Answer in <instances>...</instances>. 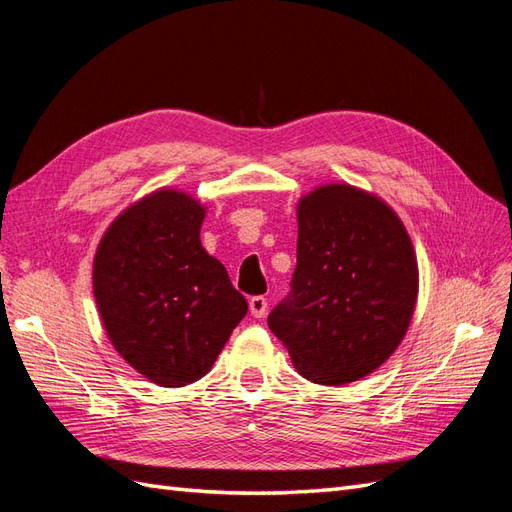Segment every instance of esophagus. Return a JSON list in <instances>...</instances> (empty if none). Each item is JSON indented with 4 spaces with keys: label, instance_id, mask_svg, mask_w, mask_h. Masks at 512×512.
I'll list each match as a JSON object with an SVG mask.
<instances>
[{
    "label": "esophagus",
    "instance_id": "34e87169",
    "mask_svg": "<svg viewBox=\"0 0 512 512\" xmlns=\"http://www.w3.org/2000/svg\"><path fill=\"white\" fill-rule=\"evenodd\" d=\"M267 299L265 297H252L250 299V312L254 318H262L267 314Z\"/></svg>",
    "mask_w": 512,
    "mask_h": 512
}]
</instances>
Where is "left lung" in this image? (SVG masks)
<instances>
[{
  "label": "left lung",
  "mask_w": 512,
  "mask_h": 512,
  "mask_svg": "<svg viewBox=\"0 0 512 512\" xmlns=\"http://www.w3.org/2000/svg\"><path fill=\"white\" fill-rule=\"evenodd\" d=\"M297 269L267 318L299 374L339 386L365 378L404 339L418 292L416 256L380 198L335 183L299 200Z\"/></svg>",
  "instance_id": "obj_1"
}]
</instances>
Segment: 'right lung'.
Returning <instances> with one entry per match:
<instances>
[{
  "instance_id": "obj_1",
  "label": "right lung",
  "mask_w": 512,
  "mask_h": 512,
  "mask_svg": "<svg viewBox=\"0 0 512 512\" xmlns=\"http://www.w3.org/2000/svg\"><path fill=\"white\" fill-rule=\"evenodd\" d=\"M205 209L160 190L106 230L94 260V294L117 352L160 386L209 374L247 301L220 260L200 245Z\"/></svg>"
}]
</instances>
